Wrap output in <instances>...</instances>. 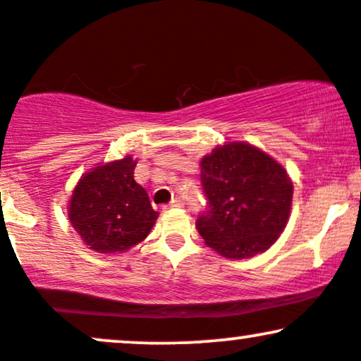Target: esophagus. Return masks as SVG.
Here are the masks:
<instances>
[{"label": "esophagus", "instance_id": "1", "mask_svg": "<svg viewBox=\"0 0 361 361\" xmlns=\"http://www.w3.org/2000/svg\"><path fill=\"white\" fill-rule=\"evenodd\" d=\"M181 207H183V202H181L180 198H175V200H173V202L168 205V208H181Z\"/></svg>", "mask_w": 361, "mask_h": 361}]
</instances>
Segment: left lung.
<instances>
[{"instance_id": "1", "label": "left lung", "mask_w": 361, "mask_h": 361, "mask_svg": "<svg viewBox=\"0 0 361 361\" xmlns=\"http://www.w3.org/2000/svg\"><path fill=\"white\" fill-rule=\"evenodd\" d=\"M208 205L197 220L205 244L227 259L271 247L289 222L293 180L271 154L245 141L219 145L200 159Z\"/></svg>"}]
</instances>
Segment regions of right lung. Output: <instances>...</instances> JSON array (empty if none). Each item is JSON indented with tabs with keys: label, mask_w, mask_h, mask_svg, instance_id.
Listing matches in <instances>:
<instances>
[{
	"label": "right lung",
	"mask_w": 361,
	"mask_h": 361,
	"mask_svg": "<svg viewBox=\"0 0 361 361\" xmlns=\"http://www.w3.org/2000/svg\"><path fill=\"white\" fill-rule=\"evenodd\" d=\"M136 159L124 156L89 169L77 181L67 214L87 249L121 254L149 235L158 212L134 180Z\"/></svg>",
	"instance_id": "obj_1"
}]
</instances>
